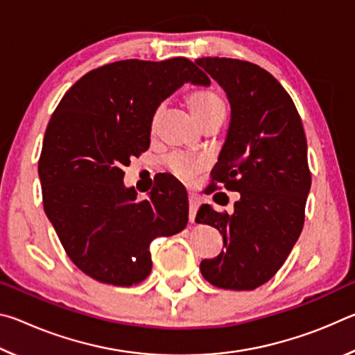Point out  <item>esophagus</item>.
Masks as SVG:
<instances>
[{"mask_svg": "<svg viewBox=\"0 0 355 355\" xmlns=\"http://www.w3.org/2000/svg\"><path fill=\"white\" fill-rule=\"evenodd\" d=\"M199 199L194 194H189V220L194 222L196 219V213L199 209Z\"/></svg>", "mask_w": 355, "mask_h": 355, "instance_id": "34e87169", "label": "esophagus"}]
</instances>
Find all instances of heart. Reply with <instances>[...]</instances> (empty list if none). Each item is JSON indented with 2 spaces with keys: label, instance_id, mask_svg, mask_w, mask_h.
I'll use <instances>...</instances> for the list:
<instances>
[{
  "label": "heart",
  "instance_id": "b5f03b06",
  "mask_svg": "<svg viewBox=\"0 0 355 355\" xmlns=\"http://www.w3.org/2000/svg\"><path fill=\"white\" fill-rule=\"evenodd\" d=\"M186 105H188L194 119L200 123V127H203L207 122H209V120L224 119L225 116V101L218 92L214 91L191 92L186 95ZM163 114H164L163 105H159L153 111L152 120H150V131H152V133H156V130H158ZM169 167L177 177H180L182 180H189L200 171L202 164L199 161L192 159L191 156L173 155L169 158Z\"/></svg>",
  "mask_w": 355,
  "mask_h": 355
}]
</instances>
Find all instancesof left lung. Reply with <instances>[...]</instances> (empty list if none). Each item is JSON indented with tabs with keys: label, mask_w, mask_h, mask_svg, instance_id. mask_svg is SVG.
<instances>
[{
	"label": "left lung",
	"mask_w": 355,
	"mask_h": 355,
	"mask_svg": "<svg viewBox=\"0 0 355 355\" xmlns=\"http://www.w3.org/2000/svg\"><path fill=\"white\" fill-rule=\"evenodd\" d=\"M196 64L219 83L232 107L205 192L213 194L218 184L239 192L232 214L211 205L197 211V224L218 228L224 238V250L203 260L200 271L218 288L255 290L282 268L304 227L311 173L302 120L282 84L260 65L230 58Z\"/></svg>",
	"instance_id": "obj_1"
}]
</instances>
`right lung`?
Here are the masks:
<instances>
[{"label": "right lung", "instance_id": "1", "mask_svg": "<svg viewBox=\"0 0 355 355\" xmlns=\"http://www.w3.org/2000/svg\"><path fill=\"white\" fill-rule=\"evenodd\" d=\"M184 83L209 86V78L186 58L101 65L48 122L39 158L45 214L70 260L101 284H139L152 271L153 239L188 224V194L172 180L141 202L123 184V167L150 147L153 111Z\"/></svg>", "mask_w": 355, "mask_h": 355}]
</instances>
